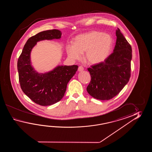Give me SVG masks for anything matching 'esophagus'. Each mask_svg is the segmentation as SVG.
Returning <instances> with one entry per match:
<instances>
[{
    "label": "esophagus",
    "mask_w": 152,
    "mask_h": 152,
    "mask_svg": "<svg viewBox=\"0 0 152 152\" xmlns=\"http://www.w3.org/2000/svg\"><path fill=\"white\" fill-rule=\"evenodd\" d=\"M84 70V68H83V66H79V68H78V71L79 72H81L83 71Z\"/></svg>",
    "instance_id": "1"
}]
</instances>
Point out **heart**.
Here are the masks:
<instances>
[{
    "label": "heart",
    "mask_w": 152,
    "mask_h": 152,
    "mask_svg": "<svg viewBox=\"0 0 152 152\" xmlns=\"http://www.w3.org/2000/svg\"><path fill=\"white\" fill-rule=\"evenodd\" d=\"M111 36L98 31H91L77 36L73 45L66 46V52L72 60H78L84 53V60L90 65H98L109 56L113 47Z\"/></svg>",
    "instance_id": "1"
}]
</instances>
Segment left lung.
<instances>
[{"label":"left lung","mask_w":152,"mask_h":152,"mask_svg":"<svg viewBox=\"0 0 152 152\" xmlns=\"http://www.w3.org/2000/svg\"><path fill=\"white\" fill-rule=\"evenodd\" d=\"M113 52L107 60L92 66L87 70L91 75L87 92L97 99L109 100L120 93L130 77L132 47L117 28Z\"/></svg>","instance_id":"obj_1"}]
</instances>
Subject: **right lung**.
Masks as SVG:
<instances>
[{
  "label": "right lung",
  "instance_id": "right-lung-1",
  "mask_svg": "<svg viewBox=\"0 0 152 152\" xmlns=\"http://www.w3.org/2000/svg\"><path fill=\"white\" fill-rule=\"evenodd\" d=\"M62 33L57 29L39 32L29 38L17 62L20 85L23 92L35 103L48 106L56 103L65 95L69 81L77 71V65L60 66L45 73H39L31 65L30 55L37 42L60 39Z\"/></svg>",
  "mask_w": 152,
  "mask_h": 152
}]
</instances>
